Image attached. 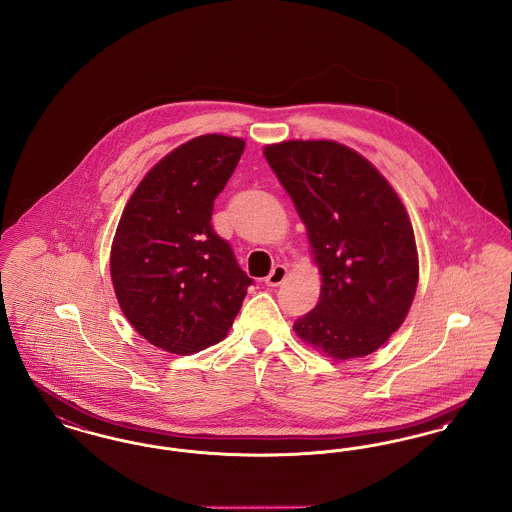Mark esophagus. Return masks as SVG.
Instances as JSON below:
<instances>
[{
  "mask_svg": "<svg viewBox=\"0 0 512 512\" xmlns=\"http://www.w3.org/2000/svg\"><path fill=\"white\" fill-rule=\"evenodd\" d=\"M286 276H288V268L284 267V265H276V267L270 270V274L267 276V286H280L284 280H286Z\"/></svg>",
  "mask_w": 512,
  "mask_h": 512,
  "instance_id": "34e87169",
  "label": "esophagus"
}]
</instances>
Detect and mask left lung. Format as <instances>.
Masks as SVG:
<instances>
[{"label":"left lung","mask_w":512,"mask_h":512,"mask_svg":"<svg viewBox=\"0 0 512 512\" xmlns=\"http://www.w3.org/2000/svg\"><path fill=\"white\" fill-rule=\"evenodd\" d=\"M265 157L307 226L322 274L317 307L293 330L338 361L370 355L403 324L418 284L399 195L363 155L330 140L272 144Z\"/></svg>","instance_id":"8db88e82"}]
</instances>
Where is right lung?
<instances>
[{
  "mask_svg": "<svg viewBox=\"0 0 512 512\" xmlns=\"http://www.w3.org/2000/svg\"><path fill=\"white\" fill-rule=\"evenodd\" d=\"M244 147L222 134L176 147L122 211L111 247L113 288L136 332L169 353L192 355L224 340L253 284L211 224Z\"/></svg>",
  "mask_w": 512,
  "mask_h": 512,
  "instance_id": "1",
  "label": "right lung"
}]
</instances>
